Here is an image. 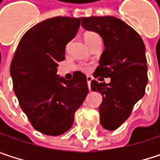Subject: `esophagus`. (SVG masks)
Listing matches in <instances>:
<instances>
[{
	"label": "esophagus",
	"mask_w": 160,
	"mask_h": 160,
	"mask_svg": "<svg viewBox=\"0 0 160 160\" xmlns=\"http://www.w3.org/2000/svg\"><path fill=\"white\" fill-rule=\"evenodd\" d=\"M92 80V76H87V83H88V86H89V89L91 90V82Z\"/></svg>",
	"instance_id": "34e87169"
}]
</instances>
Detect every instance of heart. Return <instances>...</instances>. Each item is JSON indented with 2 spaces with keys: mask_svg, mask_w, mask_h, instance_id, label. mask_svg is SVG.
Segmentation results:
<instances>
[{
  "mask_svg": "<svg viewBox=\"0 0 160 160\" xmlns=\"http://www.w3.org/2000/svg\"><path fill=\"white\" fill-rule=\"evenodd\" d=\"M85 42L87 45H89L92 42H95V41H101V39H100V36L95 33V32H87L85 34ZM84 69H88V68H84Z\"/></svg>",
  "mask_w": 160,
  "mask_h": 160,
  "instance_id": "1",
  "label": "heart"
}]
</instances>
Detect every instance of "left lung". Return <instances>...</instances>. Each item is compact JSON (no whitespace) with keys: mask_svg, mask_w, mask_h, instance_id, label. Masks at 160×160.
<instances>
[{"mask_svg":"<svg viewBox=\"0 0 160 160\" xmlns=\"http://www.w3.org/2000/svg\"><path fill=\"white\" fill-rule=\"evenodd\" d=\"M82 27L98 33L104 49L93 76L110 77L109 84L91 82L92 92L102 94L100 123L113 131L130 116L132 107L145 93L148 83L145 45L139 34L112 16L81 18ZM101 79V77L99 78Z\"/></svg>","mask_w":160,"mask_h":160,"instance_id":"left-lung-1","label":"left lung"}]
</instances>
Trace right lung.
I'll use <instances>...</instances> for the list:
<instances>
[{
  "label": "right lung",
  "instance_id": "right-lung-1",
  "mask_svg": "<svg viewBox=\"0 0 160 160\" xmlns=\"http://www.w3.org/2000/svg\"><path fill=\"white\" fill-rule=\"evenodd\" d=\"M79 18L54 17L37 23L21 39L10 66L13 90L35 130L60 135L72 126L74 113L89 88L75 71L71 80L57 74L66 46L78 32Z\"/></svg>",
  "mask_w": 160,
  "mask_h": 160
}]
</instances>
